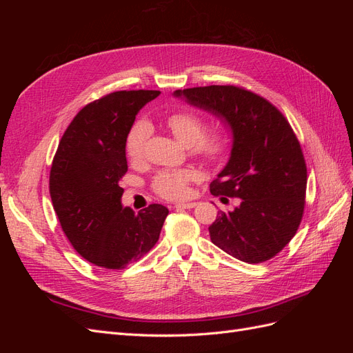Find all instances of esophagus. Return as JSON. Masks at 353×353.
Listing matches in <instances>:
<instances>
[{
	"mask_svg": "<svg viewBox=\"0 0 353 353\" xmlns=\"http://www.w3.org/2000/svg\"><path fill=\"white\" fill-rule=\"evenodd\" d=\"M196 208V203L194 201H188V203H176L175 209L181 210V209H193Z\"/></svg>",
	"mask_w": 353,
	"mask_h": 353,
	"instance_id": "34e87169",
	"label": "esophagus"
}]
</instances>
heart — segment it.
I'll return each mask as SVG.
<instances>
[{
	"label": "heart",
	"instance_id": "b5f03b06",
	"mask_svg": "<svg viewBox=\"0 0 353 353\" xmlns=\"http://www.w3.org/2000/svg\"><path fill=\"white\" fill-rule=\"evenodd\" d=\"M166 125L176 140L199 157L215 162L225 152V138L219 132H205V122L201 117L191 112H175L168 116ZM150 137V125L145 121H138L128 132L125 150L132 162H140L145 153V144ZM194 178L190 169L162 170L157 174L153 187L156 193L165 199H183L188 194V183Z\"/></svg>",
	"mask_w": 353,
	"mask_h": 353
}]
</instances>
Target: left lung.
<instances>
[{"label": "left lung", "instance_id": "obj_1", "mask_svg": "<svg viewBox=\"0 0 353 353\" xmlns=\"http://www.w3.org/2000/svg\"><path fill=\"white\" fill-rule=\"evenodd\" d=\"M174 95L216 116L232 135L230 159L210 193L239 197L240 206L218 212L209 227L212 243L248 263L274 258L293 239L305 209L306 165L290 123L270 101L232 85Z\"/></svg>", "mask_w": 353, "mask_h": 353}]
</instances>
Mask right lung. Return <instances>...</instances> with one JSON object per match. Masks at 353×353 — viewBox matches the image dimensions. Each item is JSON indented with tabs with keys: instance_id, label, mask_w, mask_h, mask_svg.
<instances>
[{
	"instance_id": "1",
	"label": "right lung",
	"mask_w": 353,
	"mask_h": 353,
	"mask_svg": "<svg viewBox=\"0 0 353 353\" xmlns=\"http://www.w3.org/2000/svg\"><path fill=\"white\" fill-rule=\"evenodd\" d=\"M160 91H116L73 117L50 172V194L63 232L88 262L122 270L159 240L169 210L150 205L140 213L123 208L125 143L135 116Z\"/></svg>"
}]
</instances>
